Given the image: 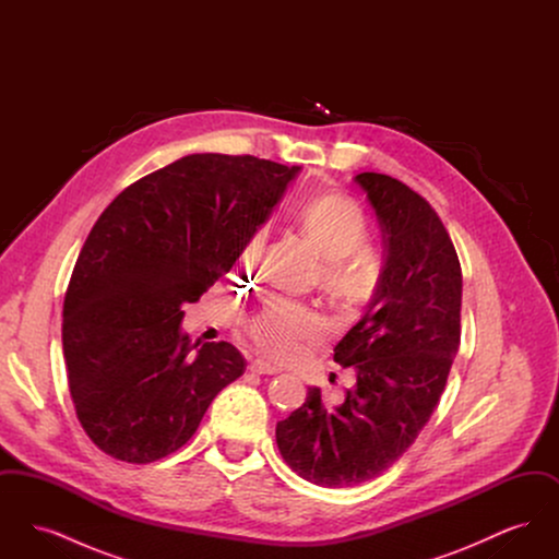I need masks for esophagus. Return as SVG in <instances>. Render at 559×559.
I'll return each instance as SVG.
<instances>
[{"instance_id": "34e87169", "label": "esophagus", "mask_w": 559, "mask_h": 559, "mask_svg": "<svg viewBox=\"0 0 559 559\" xmlns=\"http://www.w3.org/2000/svg\"><path fill=\"white\" fill-rule=\"evenodd\" d=\"M249 369H251L253 372H258V374H276V372H281L278 367L270 365L267 360H262V358H255V360H251Z\"/></svg>"}]
</instances>
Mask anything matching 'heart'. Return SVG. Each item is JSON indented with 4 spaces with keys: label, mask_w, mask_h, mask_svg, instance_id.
<instances>
[{
    "label": "heart",
    "mask_w": 559,
    "mask_h": 559,
    "mask_svg": "<svg viewBox=\"0 0 559 559\" xmlns=\"http://www.w3.org/2000/svg\"><path fill=\"white\" fill-rule=\"evenodd\" d=\"M297 228L317 251L320 285L349 312L371 304L381 287L383 264L377 253L362 245L369 237V224L356 201L346 194H324L301 207ZM266 247V230H255L240 249L239 264L255 272ZM249 337L274 360H297L308 347L324 340L326 326L308 306L289 299H272L245 320Z\"/></svg>",
    "instance_id": "b5f03b06"
}]
</instances>
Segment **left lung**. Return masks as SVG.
<instances>
[{"label":"left lung","instance_id":"obj_1","mask_svg":"<svg viewBox=\"0 0 559 559\" xmlns=\"http://www.w3.org/2000/svg\"><path fill=\"white\" fill-rule=\"evenodd\" d=\"M354 180L385 251L381 287L333 356L354 369L356 385L333 408L310 388L276 424L287 465L329 488L377 478L399 461L438 406L461 342L463 276L442 219L396 178L365 171Z\"/></svg>","mask_w":559,"mask_h":559}]
</instances>
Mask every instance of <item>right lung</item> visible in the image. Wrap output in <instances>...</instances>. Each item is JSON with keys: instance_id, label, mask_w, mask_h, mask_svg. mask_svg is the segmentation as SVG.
Listing matches in <instances>:
<instances>
[{"instance_id": "obj_1", "label": "right lung", "mask_w": 559, "mask_h": 559, "mask_svg": "<svg viewBox=\"0 0 559 559\" xmlns=\"http://www.w3.org/2000/svg\"><path fill=\"white\" fill-rule=\"evenodd\" d=\"M297 171L251 155H188L100 213L62 308L71 399L100 451L128 463L178 451L245 372L233 344L190 342L182 306L239 260Z\"/></svg>"}]
</instances>
